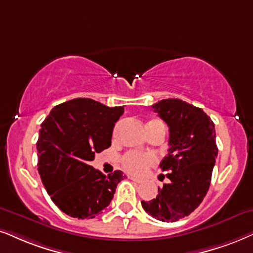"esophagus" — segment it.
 <instances>
[{
	"instance_id": "1",
	"label": "esophagus",
	"mask_w": 253,
	"mask_h": 253,
	"mask_svg": "<svg viewBox=\"0 0 253 253\" xmlns=\"http://www.w3.org/2000/svg\"><path fill=\"white\" fill-rule=\"evenodd\" d=\"M129 178H130V180H132V181L136 182V183H141V182H142V178H140V177H136V176H132V175H130Z\"/></svg>"
}]
</instances>
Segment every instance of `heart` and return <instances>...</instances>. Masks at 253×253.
<instances>
[{
	"instance_id": "1",
	"label": "heart",
	"mask_w": 253,
	"mask_h": 253,
	"mask_svg": "<svg viewBox=\"0 0 253 253\" xmlns=\"http://www.w3.org/2000/svg\"><path fill=\"white\" fill-rule=\"evenodd\" d=\"M148 124H162L160 120H152ZM156 161L153 154H142L137 152L126 153L121 159V164L124 168L133 174H141L149 166L154 165Z\"/></svg>"
}]
</instances>
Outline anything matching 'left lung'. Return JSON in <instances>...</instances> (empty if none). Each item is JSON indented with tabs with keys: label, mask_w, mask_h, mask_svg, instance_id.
Listing matches in <instances>:
<instances>
[{
	"label": "left lung",
	"mask_w": 253,
	"mask_h": 253,
	"mask_svg": "<svg viewBox=\"0 0 253 253\" xmlns=\"http://www.w3.org/2000/svg\"><path fill=\"white\" fill-rule=\"evenodd\" d=\"M152 108L169 127L168 155L160 164L169 171V183L141 204L156 219L177 222L189 216L209 190L218 154L215 124L202 108L181 99H162Z\"/></svg>",
	"instance_id": "1"
}]
</instances>
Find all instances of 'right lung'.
Returning a JSON list of instances; mask_svg holds the SVG:
<instances>
[{
  "mask_svg": "<svg viewBox=\"0 0 253 253\" xmlns=\"http://www.w3.org/2000/svg\"><path fill=\"white\" fill-rule=\"evenodd\" d=\"M124 107H108L88 98L57 105L42 123L37 141L38 172L53 203L73 218H94L110 206L125 175L105 176L89 166L111 146Z\"/></svg>",
  "mask_w": 253,
  "mask_h": 253,
  "instance_id": "1",
  "label": "right lung"
}]
</instances>
